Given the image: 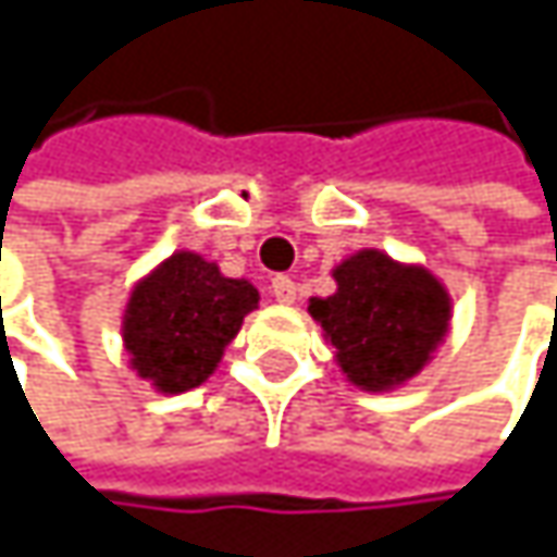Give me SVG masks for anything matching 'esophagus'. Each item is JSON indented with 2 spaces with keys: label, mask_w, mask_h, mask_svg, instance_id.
Returning a JSON list of instances; mask_svg holds the SVG:
<instances>
[{
  "label": "esophagus",
  "mask_w": 557,
  "mask_h": 557,
  "mask_svg": "<svg viewBox=\"0 0 557 557\" xmlns=\"http://www.w3.org/2000/svg\"><path fill=\"white\" fill-rule=\"evenodd\" d=\"M271 293L277 302H293L296 299V283L289 277H274L271 280Z\"/></svg>",
  "instance_id": "1"
}]
</instances>
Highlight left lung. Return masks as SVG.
<instances>
[{
	"mask_svg": "<svg viewBox=\"0 0 557 557\" xmlns=\"http://www.w3.org/2000/svg\"><path fill=\"white\" fill-rule=\"evenodd\" d=\"M338 293L309 312L338 348L342 371L364 389H387L419 374L448 329V293L381 251H361L338 271Z\"/></svg>",
	"mask_w": 557,
	"mask_h": 557,
	"instance_id": "obj_1",
	"label": "left lung"
}]
</instances>
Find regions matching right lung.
Segmentation results:
<instances>
[{
	"instance_id": "add662e5",
	"label": "right lung",
	"mask_w": 557,
	"mask_h": 557,
	"mask_svg": "<svg viewBox=\"0 0 557 557\" xmlns=\"http://www.w3.org/2000/svg\"><path fill=\"white\" fill-rule=\"evenodd\" d=\"M255 306L248 280L222 277L199 255H173L135 286L125 309L122 335L135 371L164 393L199 387Z\"/></svg>"
}]
</instances>
